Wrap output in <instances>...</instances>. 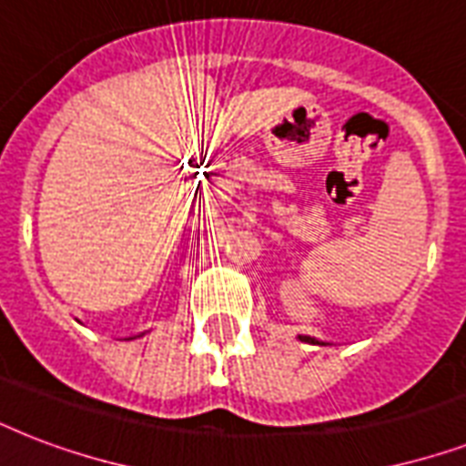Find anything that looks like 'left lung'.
<instances>
[{
	"mask_svg": "<svg viewBox=\"0 0 466 466\" xmlns=\"http://www.w3.org/2000/svg\"><path fill=\"white\" fill-rule=\"evenodd\" d=\"M298 339L305 340V343H311V346H329L326 340H319V339H314V336H298Z\"/></svg>",
	"mask_w": 466,
	"mask_h": 466,
	"instance_id": "obj_1",
	"label": "left lung"
}]
</instances>
